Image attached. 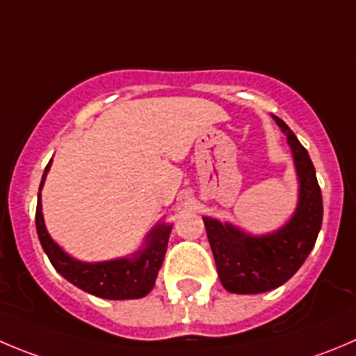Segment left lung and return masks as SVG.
<instances>
[{
    "mask_svg": "<svg viewBox=\"0 0 356 356\" xmlns=\"http://www.w3.org/2000/svg\"><path fill=\"white\" fill-rule=\"evenodd\" d=\"M274 120L289 138L299 176V204L292 220L277 232L255 238L229 223L202 218L220 282L232 293H262L289 282L313 250L323 218L321 191L309 154L282 118Z\"/></svg>",
    "mask_w": 356,
    "mask_h": 356,
    "instance_id": "8db88e82",
    "label": "left lung"
}]
</instances>
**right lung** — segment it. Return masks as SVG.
I'll list each match as a JSON object with an SVG mask.
<instances>
[{
  "label": "right lung",
  "instance_id": "add662e5",
  "mask_svg": "<svg viewBox=\"0 0 356 356\" xmlns=\"http://www.w3.org/2000/svg\"><path fill=\"white\" fill-rule=\"evenodd\" d=\"M52 162V161H50ZM43 172L40 191L45 181L47 171ZM36 232H38L40 243L45 250L47 257L56 267L59 274H63L67 282L73 283L74 286L82 289L83 292L92 293V296L101 297V299L111 300H124V299H141L147 296L155 285L159 269L164 262L165 250H168L169 234H171V225H157L154 231L148 234L147 246L141 252H138L133 259H118L110 260V262H97L86 264L73 260L67 257L45 229L42 215V201H40L38 192V204H36Z\"/></svg>",
  "mask_w": 356,
  "mask_h": 356
}]
</instances>
